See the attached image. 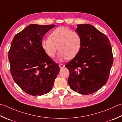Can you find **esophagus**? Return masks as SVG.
I'll use <instances>...</instances> for the list:
<instances>
[{"label": "esophagus", "instance_id": "1", "mask_svg": "<svg viewBox=\"0 0 122 122\" xmlns=\"http://www.w3.org/2000/svg\"><path fill=\"white\" fill-rule=\"evenodd\" d=\"M59 66L60 68H63L64 67V66H65V65H64V64L61 63V64H59Z\"/></svg>", "mask_w": 122, "mask_h": 122}]
</instances>
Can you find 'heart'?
Wrapping results in <instances>:
<instances>
[{
	"label": "heart",
	"mask_w": 122,
	"mask_h": 122,
	"mask_svg": "<svg viewBox=\"0 0 122 122\" xmlns=\"http://www.w3.org/2000/svg\"><path fill=\"white\" fill-rule=\"evenodd\" d=\"M41 46L50 58H53L59 49V61L72 59L80 51L81 37L77 32L62 26L55 29L50 38L43 40Z\"/></svg>",
	"instance_id": "obj_1"
}]
</instances>
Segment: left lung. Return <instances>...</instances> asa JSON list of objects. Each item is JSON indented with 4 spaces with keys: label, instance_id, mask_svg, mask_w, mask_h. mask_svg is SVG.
Wrapping results in <instances>:
<instances>
[{
    "label": "left lung",
    "instance_id": "1",
    "mask_svg": "<svg viewBox=\"0 0 122 122\" xmlns=\"http://www.w3.org/2000/svg\"><path fill=\"white\" fill-rule=\"evenodd\" d=\"M81 37L78 54L66 64L70 75L68 83L74 92L89 95L106 84L113 63L108 38L92 25H77L76 30Z\"/></svg>",
    "mask_w": 122,
    "mask_h": 122
}]
</instances>
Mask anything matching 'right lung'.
Returning <instances> with one entry per match:
<instances>
[{"mask_svg": "<svg viewBox=\"0 0 122 122\" xmlns=\"http://www.w3.org/2000/svg\"><path fill=\"white\" fill-rule=\"evenodd\" d=\"M54 25L30 24L15 35L8 52L10 73L24 92L41 96L52 90L59 72L58 64L41 46L43 36Z\"/></svg>", "mask_w": 122, "mask_h": 122, "instance_id": "obj_1", "label": "right lung"}]
</instances>
